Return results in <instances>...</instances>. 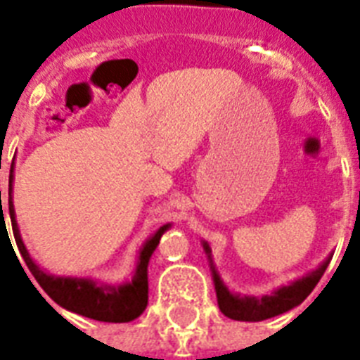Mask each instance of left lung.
Listing matches in <instances>:
<instances>
[{"mask_svg": "<svg viewBox=\"0 0 360 360\" xmlns=\"http://www.w3.org/2000/svg\"><path fill=\"white\" fill-rule=\"evenodd\" d=\"M203 250L209 256L211 269H213V282L214 290H217V301H219L220 312L230 319H236V321H263V319L274 318L278 314H284L291 308L299 307L312 293V290L316 288L319 278L323 276L325 269L330 262L329 256L316 271L308 273L307 276H302L295 282H291L290 285H282L276 291H273L271 295L240 297L231 293L224 285V282L220 280L219 273H217V269L213 265V259H211V248H209L207 243H203Z\"/></svg>", "mask_w": 360, "mask_h": 360, "instance_id": "left-lung-1", "label": "left lung"}]
</instances>
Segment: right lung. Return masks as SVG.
<instances>
[{
  "mask_svg": "<svg viewBox=\"0 0 360 360\" xmlns=\"http://www.w3.org/2000/svg\"><path fill=\"white\" fill-rule=\"evenodd\" d=\"M1 200V191H0ZM8 214H11V224H13L14 240L18 245V250L24 257L25 265L35 276L44 293H46L53 302H58L59 307L76 312L86 318L97 319V321H108V323H127L140 316L147 307V265L149 257L157 248L158 240L162 233L169 228V224L158 228L149 239L143 243L138 256V265H136L134 276L130 282H124L120 285L98 284L93 278H72V276H53V274L44 273L33 259L30 252L25 250L24 240L20 237L16 217H14L13 205V168L8 175ZM1 226L3 217L1 213ZM7 230V226H5ZM39 291V290H37Z\"/></svg>",
  "mask_w": 360,
  "mask_h": 360,
  "instance_id": "right-lung-1",
  "label": "right lung"
}]
</instances>
